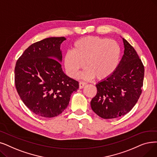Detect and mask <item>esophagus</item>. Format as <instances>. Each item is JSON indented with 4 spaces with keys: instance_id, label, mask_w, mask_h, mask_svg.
Returning a JSON list of instances; mask_svg holds the SVG:
<instances>
[{
    "instance_id": "obj_1",
    "label": "esophagus",
    "mask_w": 157,
    "mask_h": 157,
    "mask_svg": "<svg viewBox=\"0 0 157 157\" xmlns=\"http://www.w3.org/2000/svg\"><path fill=\"white\" fill-rule=\"evenodd\" d=\"M86 85V83H85V82H79V88H83L85 85Z\"/></svg>"
}]
</instances>
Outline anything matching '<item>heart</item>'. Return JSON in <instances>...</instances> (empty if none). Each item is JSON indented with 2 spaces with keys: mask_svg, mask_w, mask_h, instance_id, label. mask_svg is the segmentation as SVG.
<instances>
[{
  "mask_svg": "<svg viewBox=\"0 0 157 157\" xmlns=\"http://www.w3.org/2000/svg\"><path fill=\"white\" fill-rule=\"evenodd\" d=\"M121 49L116 41L98 36H88L75 41L72 51L66 52L63 62L69 76L75 78L84 65L81 77L90 79L95 76L103 80L110 77L117 68Z\"/></svg>",
  "mask_w": 157,
  "mask_h": 157,
  "instance_id": "heart-1",
  "label": "heart"
}]
</instances>
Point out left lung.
<instances>
[{
	"instance_id": "1",
	"label": "left lung",
	"mask_w": 157,
	"mask_h": 157,
	"mask_svg": "<svg viewBox=\"0 0 157 157\" xmlns=\"http://www.w3.org/2000/svg\"><path fill=\"white\" fill-rule=\"evenodd\" d=\"M124 54L115 72L96 85L92 110L103 119H115L128 113L142 93L144 67L133 47L124 39Z\"/></svg>"
}]
</instances>
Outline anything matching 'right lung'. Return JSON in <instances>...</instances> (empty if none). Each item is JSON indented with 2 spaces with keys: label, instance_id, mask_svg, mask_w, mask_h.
<instances>
[{
  "label": "right lung",
  "instance_id": "obj_1",
  "mask_svg": "<svg viewBox=\"0 0 157 157\" xmlns=\"http://www.w3.org/2000/svg\"><path fill=\"white\" fill-rule=\"evenodd\" d=\"M65 37H51L31 45L17 61L15 83L19 96L34 113L54 117L69 105L78 81L63 72L60 45Z\"/></svg>",
  "mask_w": 157,
  "mask_h": 157
}]
</instances>
